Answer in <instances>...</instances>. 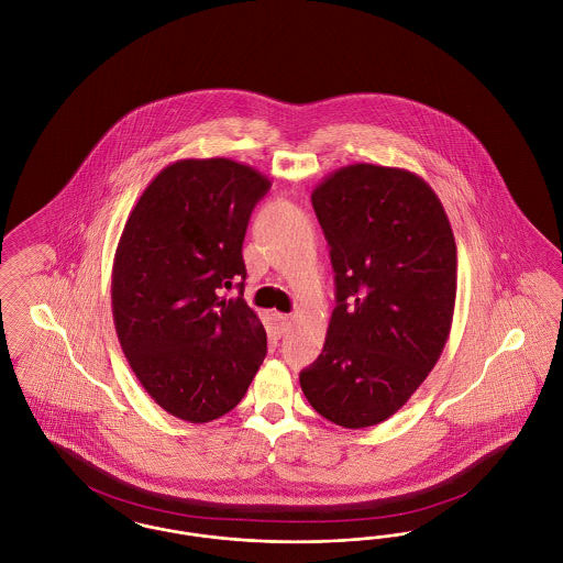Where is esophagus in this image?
<instances>
[{
  "instance_id": "obj_1",
  "label": "esophagus",
  "mask_w": 563,
  "mask_h": 563,
  "mask_svg": "<svg viewBox=\"0 0 563 563\" xmlns=\"http://www.w3.org/2000/svg\"><path fill=\"white\" fill-rule=\"evenodd\" d=\"M289 329H291V317L276 312V314H274V333L280 338V335H285Z\"/></svg>"
}]
</instances>
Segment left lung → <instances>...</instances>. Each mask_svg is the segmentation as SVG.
I'll return each mask as SVG.
<instances>
[{
    "instance_id": "1",
    "label": "left lung",
    "mask_w": 563,
    "mask_h": 563,
    "mask_svg": "<svg viewBox=\"0 0 563 563\" xmlns=\"http://www.w3.org/2000/svg\"><path fill=\"white\" fill-rule=\"evenodd\" d=\"M312 207L329 242L335 308L319 358L299 374L329 422L365 429L397 413L450 338L457 257L450 219L411 170L350 164Z\"/></svg>"
}]
</instances>
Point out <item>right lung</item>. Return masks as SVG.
I'll return each mask as SVG.
<instances>
[{
    "label": "right lung",
    "mask_w": 563,
    "mask_h": 563,
    "mask_svg": "<svg viewBox=\"0 0 563 563\" xmlns=\"http://www.w3.org/2000/svg\"><path fill=\"white\" fill-rule=\"evenodd\" d=\"M269 184L253 166L188 158L162 168L118 242L111 308L120 346L170 416L211 422L241 402L266 358V329L239 298L242 241Z\"/></svg>",
    "instance_id": "obj_1"
}]
</instances>
